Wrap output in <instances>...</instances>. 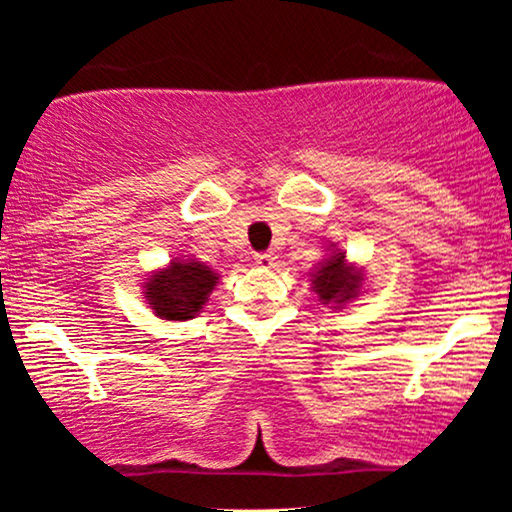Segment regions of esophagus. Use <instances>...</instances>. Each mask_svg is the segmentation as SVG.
<instances>
[{
    "mask_svg": "<svg viewBox=\"0 0 512 512\" xmlns=\"http://www.w3.org/2000/svg\"><path fill=\"white\" fill-rule=\"evenodd\" d=\"M255 264H260V267H274V252H255Z\"/></svg>",
    "mask_w": 512,
    "mask_h": 512,
    "instance_id": "obj_1",
    "label": "esophagus"
}]
</instances>
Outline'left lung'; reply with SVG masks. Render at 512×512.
<instances>
[{
    "label": "left lung",
    "mask_w": 512,
    "mask_h": 512,
    "mask_svg": "<svg viewBox=\"0 0 512 512\" xmlns=\"http://www.w3.org/2000/svg\"><path fill=\"white\" fill-rule=\"evenodd\" d=\"M361 272L346 267L344 252L327 257L313 274V289L322 303H346L356 296Z\"/></svg>",
    "instance_id": "left-lung-1"
}]
</instances>
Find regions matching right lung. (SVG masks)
<instances>
[{"label": "right lung", "instance_id": "right-lung-1", "mask_svg": "<svg viewBox=\"0 0 512 512\" xmlns=\"http://www.w3.org/2000/svg\"><path fill=\"white\" fill-rule=\"evenodd\" d=\"M216 276L207 264L192 260H173L168 269L146 281V301L163 320H190L214 291Z\"/></svg>", "mask_w": 512, "mask_h": 512}]
</instances>
